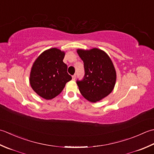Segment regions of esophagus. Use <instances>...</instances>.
Here are the masks:
<instances>
[{"mask_svg": "<svg viewBox=\"0 0 154 154\" xmlns=\"http://www.w3.org/2000/svg\"><path fill=\"white\" fill-rule=\"evenodd\" d=\"M76 74H74L72 76V80H75V79H76Z\"/></svg>", "mask_w": 154, "mask_h": 154, "instance_id": "esophagus-1", "label": "esophagus"}]
</instances>
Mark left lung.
<instances>
[{
  "instance_id": "8db88e82",
  "label": "left lung",
  "mask_w": 154,
  "mask_h": 154,
  "mask_svg": "<svg viewBox=\"0 0 154 154\" xmlns=\"http://www.w3.org/2000/svg\"><path fill=\"white\" fill-rule=\"evenodd\" d=\"M84 62V76L77 80L79 90L84 98L96 102L111 93L116 84V73L111 59L102 50H78Z\"/></svg>"
}]
</instances>
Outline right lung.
Masks as SVG:
<instances>
[{
	"label": "right lung",
	"instance_id": "obj_1",
	"mask_svg": "<svg viewBox=\"0 0 154 154\" xmlns=\"http://www.w3.org/2000/svg\"><path fill=\"white\" fill-rule=\"evenodd\" d=\"M65 53L53 48L43 52L34 62L30 72V84L37 94L51 100L60 93L72 76L63 62Z\"/></svg>",
	"mask_w": 154,
	"mask_h": 154
}]
</instances>
